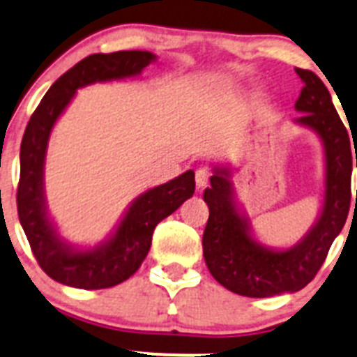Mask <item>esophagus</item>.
<instances>
[{
  "mask_svg": "<svg viewBox=\"0 0 357 357\" xmlns=\"http://www.w3.org/2000/svg\"><path fill=\"white\" fill-rule=\"evenodd\" d=\"M195 178H196V188L203 189L206 184H208L210 173L206 172L205 168H199V169H196V176H195Z\"/></svg>",
  "mask_w": 357,
  "mask_h": 357,
  "instance_id": "34e87169",
  "label": "esophagus"
}]
</instances>
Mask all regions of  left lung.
I'll return each instance as SVG.
<instances>
[{
	"mask_svg": "<svg viewBox=\"0 0 357 357\" xmlns=\"http://www.w3.org/2000/svg\"><path fill=\"white\" fill-rule=\"evenodd\" d=\"M296 73L303 89L294 108L303 115L294 119V124L314 131L324 149L321 212L303 238L287 249L259 242L250 219L236 202L229 166H213L210 188L203 192L210 210L203 233V257L217 282L240 296L270 298L303 289L322 266L347 220L354 162L357 168L351 137L322 80L310 70L296 68Z\"/></svg>",
	"mask_w": 357,
	"mask_h": 357,
	"instance_id": "1",
	"label": "left lung"
}]
</instances>
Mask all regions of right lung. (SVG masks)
<instances>
[{
	"mask_svg": "<svg viewBox=\"0 0 357 357\" xmlns=\"http://www.w3.org/2000/svg\"><path fill=\"white\" fill-rule=\"evenodd\" d=\"M158 56L149 50L87 56L50 86L29 119L20 144L17 212L36 261L56 282L79 289H107L128 280L147 257L154 227L195 195L192 169L142 192L114 231L94 247L64 240L49 215L43 181L47 147L54 126L77 91L96 82L135 79Z\"/></svg>",
	"mask_w": 357,
	"mask_h": 357,
	"instance_id": "add662e5",
	"label": "right lung"
}]
</instances>
